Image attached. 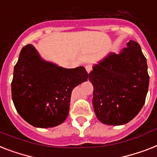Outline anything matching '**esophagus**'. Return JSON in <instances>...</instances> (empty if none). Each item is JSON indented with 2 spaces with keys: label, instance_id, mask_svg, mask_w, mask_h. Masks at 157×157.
Instances as JSON below:
<instances>
[{
  "label": "esophagus",
  "instance_id": "1",
  "mask_svg": "<svg viewBox=\"0 0 157 157\" xmlns=\"http://www.w3.org/2000/svg\"><path fill=\"white\" fill-rule=\"evenodd\" d=\"M85 69H86L88 73H90L92 71V69H93V67H92L91 64H87V65H85Z\"/></svg>",
  "mask_w": 157,
  "mask_h": 157
}]
</instances>
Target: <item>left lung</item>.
Masks as SVG:
<instances>
[{"instance_id": "1", "label": "left lung", "mask_w": 157, "mask_h": 157, "mask_svg": "<svg viewBox=\"0 0 157 157\" xmlns=\"http://www.w3.org/2000/svg\"><path fill=\"white\" fill-rule=\"evenodd\" d=\"M89 79L94 85V112L104 124L127 123L144 105L149 84L147 60L133 40L119 55L109 54L94 66Z\"/></svg>"}]
</instances>
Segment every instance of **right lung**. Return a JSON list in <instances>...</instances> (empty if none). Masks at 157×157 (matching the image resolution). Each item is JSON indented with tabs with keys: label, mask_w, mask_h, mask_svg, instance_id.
Returning <instances> with one entry per match:
<instances>
[{
	"label": "right lung",
	"mask_w": 157,
	"mask_h": 157,
	"mask_svg": "<svg viewBox=\"0 0 157 157\" xmlns=\"http://www.w3.org/2000/svg\"><path fill=\"white\" fill-rule=\"evenodd\" d=\"M88 80L84 67L67 69L43 60L34 46L21 49L11 83L17 111L34 127H53L64 122L72 90Z\"/></svg>",
	"instance_id": "right-lung-1"
}]
</instances>
